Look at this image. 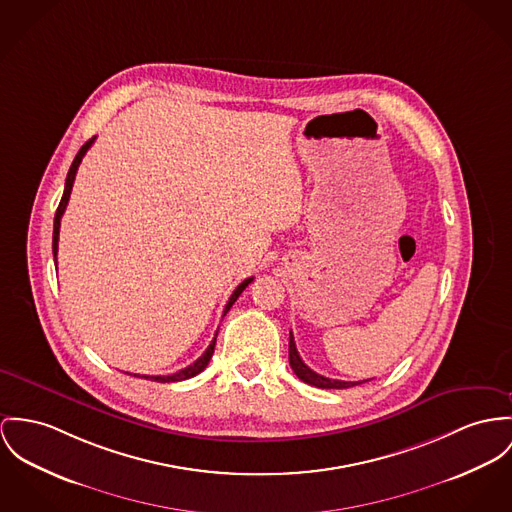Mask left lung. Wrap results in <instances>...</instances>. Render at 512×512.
<instances>
[{
    "mask_svg": "<svg viewBox=\"0 0 512 512\" xmlns=\"http://www.w3.org/2000/svg\"><path fill=\"white\" fill-rule=\"evenodd\" d=\"M288 360H290V366H292L294 374H296L302 382H306V384H310V386H315V388H323V390H343V388H351V386H356V384L368 382V380H362V382H343V380H331V378H325V376L317 374L312 368H308V366L304 364V360L300 358L292 333H290V343H288Z\"/></svg>",
    "mask_w": 512,
    "mask_h": 512,
    "instance_id": "8db88e82",
    "label": "left lung"
}]
</instances>
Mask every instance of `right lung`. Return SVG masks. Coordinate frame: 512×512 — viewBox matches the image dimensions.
<instances>
[{"label": "right lung", "instance_id": "obj_1", "mask_svg": "<svg viewBox=\"0 0 512 512\" xmlns=\"http://www.w3.org/2000/svg\"><path fill=\"white\" fill-rule=\"evenodd\" d=\"M95 142V136L89 140V142H85L81 148H79L78 156L74 158L72 161V167H70V171H68V177H66V187H64V195H62V200H60V204H58V208H56V216H54V232H52V253H54V263H56V255H58V236H60V220H62V216H64V210H66V206H68V200H70V193H72V187H74V181H76V173H78L79 163H81V159L83 156L87 154V150L91 148V144ZM253 280V276L251 278H245L239 286H237L236 290H234V294L230 296V300H228V304H226V310H224V315L230 312V308L234 306V302H236L237 298H239V294L249 286V282ZM218 335V333H216ZM214 345H216V337L212 339V343L208 345V349L204 351V354L195 360L193 364H189L187 368H183V370H179V372H175V374H169V376H142L144 380H152V382H159V384H169V382H181V380H189V378H193V376H197L200 374L206 366H208V362H210V358H212V354H214ZM136 376V374H134ZM140 378V376H138Z\"/></svg>", "mask_w": 512, "mask_h": 512}]
</instances>
